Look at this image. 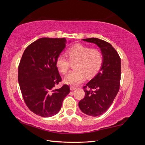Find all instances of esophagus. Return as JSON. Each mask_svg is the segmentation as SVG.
Here are the masks:
<instances>
[{"label": "esophagus", "mask_w": 145, "mask_h": 145, "mask_svg": "<svg viewBox=\"0 0 145 145\" xmlns=\"http://www.w3.org/2000/svg\"><path fill=\"white\" fill-rule=\"evenodd\" d=\"M75 89H76V88L75 87H73V86H71L70 87V90L71 91H73V90H75Z\"/></svg>", "instance_id": "1"}]
</instances>
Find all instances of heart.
Masks as SVG:
<instances>
[{"label":"heart","instance_id":"heart-1","mask_svg":"<svg viewBox=\"0 0 145 145\" xmlns=\"http://www.w3.org/2000/svg\"><path fill=\"white\" fill-rule=\"evenodd\" d=\"M67 54L71 62H76L75 70L70 72L64 78L67 84L77 86L84 82L86 75L93 77L99 72L103 63V55L97 48L78 44L70 48ZM56 67L61 73H65L69 70L70 61L67 56L61 54L56 61Z\"/></svg>","mask_w":145,"mask_h":145}]
</instances>
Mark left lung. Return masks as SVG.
Segmentation results:
<instances>
[{
	"mask_svg": "<svg viewBox=\"0 0 145 145\" xmlns=\"http://www.w3.org/2000/svg\"><path fill=\"white\" fill-rule=\"evenodd\" d=\"M82 40L97 45L103 55L101 68L86 86L83 87L85 97L78 103V107L84 114L98 116L109 109L118 92L121 78V59L116 50L106 41L96 38Z\"/></svg>",
	"mask_w": 145,
	"mask_h": 145,
	"instance_id": "obj_1",
	"label": "left lung"
}]
</instances>
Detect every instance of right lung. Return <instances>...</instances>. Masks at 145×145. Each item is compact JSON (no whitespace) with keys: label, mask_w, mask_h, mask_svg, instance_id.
Returning a JSON list of instances; mask_svg holds the SVG:
<instances>
[{"label":"right lung","mask_w":145,"mask_h":145,"mask_svg":"<svg viewBox=\"0 0 145 145\" xmlns=\"http://www.w3.org/2000/svg\"><path fill=\"white\" fill-rule=\"evenodd\" d=\"M66 43L65 38L38 39L26 48L20 62L18 80L23 99L29 109L40 116L57 114L70 93L68 85L55 88L61 81L56 61Z\"/></svg>","instance_id":"obj_1"}]
</instances>
